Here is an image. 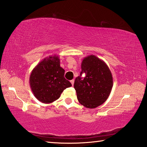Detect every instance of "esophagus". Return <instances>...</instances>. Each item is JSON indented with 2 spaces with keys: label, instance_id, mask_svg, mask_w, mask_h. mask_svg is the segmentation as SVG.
<instances>
[{
  "label": "esophagus",
  "instance_id": "obj_1",
  "mask_svg": "<svg viewBox=\"0 0 147 147\" xmlns=\"http://www.w3.org/2000/svg\"><path fill=\"white\" fill-rule=\"evenodd\" d=\"M70 82H71V85H72V86H74V79H72V80H71V81H70Z\"/></svg>",
  "mask_w": 147,
  "mask_h": 147
}]
</instances>
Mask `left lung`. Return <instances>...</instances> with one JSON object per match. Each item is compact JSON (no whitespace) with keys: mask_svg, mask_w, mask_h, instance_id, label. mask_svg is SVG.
I'll return each instance as SVG.
<instances>
[{"mask_svg":"<svg viewBox=\"0 0 147 147\" xmlns=\"http://www.w3.org/2000/svg\"><path fill=\"white\" fill-rule=\"evenodd\" d=\"M81 69V74L74 82L77 97L83 106L93 109L109 97L113 86L112 74L106 63L95 55L82 59Z\"/></svg>","mask_w":147,"mask_h":147,"instance_id":"left-lung-1","label":"left lung"}]
</instances>
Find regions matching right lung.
Wrapping results in <instances>:
<instances>
[{"mask_svg":"<svg viewBox=\"0 0 147 147\" xmlns=\"http://www.w3.org/2000/svg\"><path fill=\"white\" fill-rule=\"evenodd\" d=\"M65 70L60 66V59L54 54L44 58L33 68L29 77L32 93L38 100L50 104L60 97L71 84L65 78Z\"/></svg>","mask_w":147,"mask_h":147,"instance_id":"1","label":"right lung"}]
</instances>
